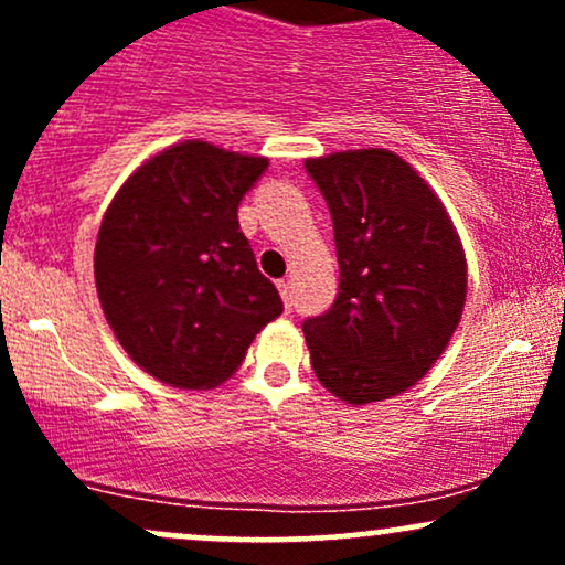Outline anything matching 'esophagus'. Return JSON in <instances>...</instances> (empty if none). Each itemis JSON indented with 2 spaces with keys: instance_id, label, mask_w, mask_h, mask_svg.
I'll return each instance as SVG.
<instances>
[{
  "instance_id": "34e87169",
  "label": "esophagus",
  "mask_w": 565,
  "mask_h": 565,
  "mask_svg": "<svg viewBox=\"0 0 565 565\" xmlns=\"http://www.w3.org/2000/svg\"><path fill=\"white\" fill-rule=\"evenodd\" d=\"M276 287H278V291H281V300H284V305H287V310H291V284L287 281V278H281Z\"/></svg>"
}]
</instances>
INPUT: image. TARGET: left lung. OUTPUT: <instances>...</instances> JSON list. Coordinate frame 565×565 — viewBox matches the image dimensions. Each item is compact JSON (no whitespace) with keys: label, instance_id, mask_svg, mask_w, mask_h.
I'll use <instances>...</instances> for the list:
<instances>
[{"label":"left lung","instance_id":"8db88e82","mask_svg":"<svg viewBox=\"0 0 565 565\" xmlns=\"http://www.w3.org/2000/svg\"><path fill=\"white\" fill-rule=\"evenodd\" d=\"M334 225L340 289L302 321L310 364L353 406L412 387L449 345L465 308L468 265L444 204L385 148L308 159Z\"/></svg>","mask_w":565,"mask_h":565}]
</instances>
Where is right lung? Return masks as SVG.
<instances>
[{
    "instance_id": "1",
    "label": "right lung",
    "mask_w": 565,
    "mask_h": 565,
    "mask_svg": "<svg viewBox=\"0 0 565 565\" xmlns=\"http://www.w3.org/2000/svg\"><path fill=\"white\" fill-rule=\"evenodd\" d=\"M265 170L268 159L178 142L146 161L103 217L95 244L103 313L129 359L167 385H220L284 313L238 228V204Z\"/></svg>"
}]
</instances>
